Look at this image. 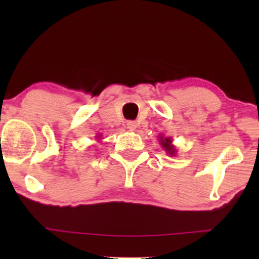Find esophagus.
I'll return each mask as SVG.
<instances>
[{"label":"esophagus","mask_w":259,"mask_h":259,"mask_svg":"<svg viewBox=\"0 0 259 259\" xmlns=\"http://www.w3.org/2000/svg\"><path fill=\"white\" fill-rule=\"evenodd\" d=\"M127 128H128L130 131H136L137 122L136 121H128V122H127Z\"/></svg>","instance_id":"esophagus-1"}]
</instances>
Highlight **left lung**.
Returning <instances> with one entry per match:
<instances>
[{
	"label": "left lung",
	"instance_id": "left-lung-1",
	"mask_svg": "<svg viewBox=\"0 0 259 259\" xmlns=\"http://www.w3.org/2000/svg\"><path fill=\"white\" fill-rule=\"evenodd\" d=\"M159 144L160 146L164 148L166 153L168 155H176L177 154V148L175 145L172 144V138L171 137H164V136H159Z\"/></svg>",
	"mask_w": 259,
	"mask_h": 259
}]
</instances>
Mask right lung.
<instances>
[{
	"mask_svg": "<svg viewBox=\"0 0 259 259\" xmlns=\"http://www.w3.org/2000/svg\"><path fill=\"white\" fill-rule=\"evenodd\" d=\"M98 138H99V137H98Z\"/></svg>",
	"mask_w": 259,
	"mask_h": 259,
	"instance_id": "add662e5",
	"label": "right lung"
}]
</instances>
